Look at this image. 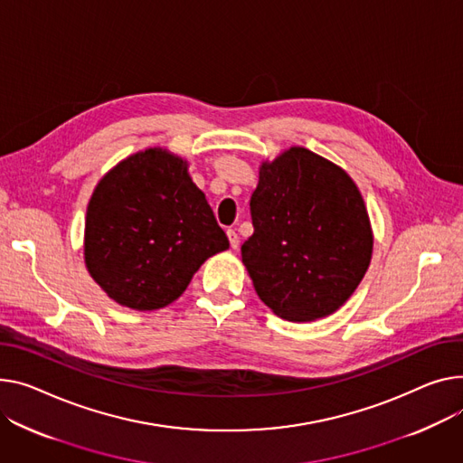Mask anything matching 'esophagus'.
<instances>
[{"mask_svg":"<svg viewBox=\"0 0 463 463\" xmlns=\"http://www.w3.org/2000/svg\"><path fill=\"white\" fill-rule=\"evenodd\" d=\"M227 236H229L231 248H232V250H238V245H240V238H238V234H236L232 229H229V231H227Z\"/></svg>","mask_w":463,"mask_h":463,"instance_id":"esophagus-1","label":"esophagus"}]
</instances>
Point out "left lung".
I'll list each match as a JSON object with an SVG mask.
<instances>
[{
	"label": "left lung",
	"mask_w": 463,
	"mask_h": 463,
	"mask_svg": "<svg viewBox=\"0 0 463 463\" xmlns=\"http://www.w3.org/2000/svg\"><path fill=\"white\" fill-rule=\"evenodd\" d=\"M250 206L255 232L241 262L269 309L311 322L345 305L373 257L371 220L348 173L292 146L260 165Z\"/></svg>",
	"instance_id": "8db88e82"
}]
</instances>
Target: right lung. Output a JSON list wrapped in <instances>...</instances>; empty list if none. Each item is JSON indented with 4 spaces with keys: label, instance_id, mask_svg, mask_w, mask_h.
I'll list each match as a JSON object with an SVG mask.
<instances>
[{
    "label": "right lung",
    "instance_id": "add662e5",
    "mask_svg": "<svg viewBox=\"0 0 463 463\" xmlns=\"http://www.w3.org/2000/svg\"><path fill=\"white\" fill-rule=\"evenodd\" d=\"M229 250L188 162L146 148L97 184L85 215V266L118 305L154 311L188 288L201 264Z\"/></svg>",
    "mask_w": 463,
    "mask_h": 463
}]
</instances>
